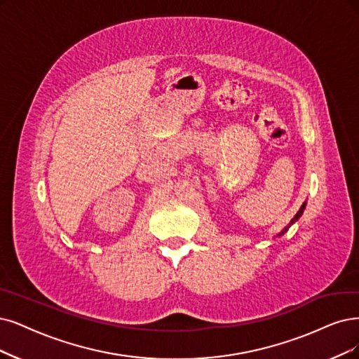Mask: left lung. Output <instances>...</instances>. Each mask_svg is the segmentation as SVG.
<instances>
[{"label": "left lung", "mask_w": 359, "mask_h": 359, "mask_svg": "<svg viewBox=\"0 0 359 359\" xmlns=\"http://www.w3.org/2000/svg\"><path fill=\"white\" fill-rule=\"evenodd\" d=\"M304 207H306V203H303V205L300 207V210L297 211V213H296V216H294L293 219H291V222H290V224H288V226H287V228H285V229H284V231H283V232H281L280 235H283L284 232H287V229H288V228L291 226V224H293V223H294V222H296V220H297V219H299V217H300V216L303 215V210H304Z\"/></svg>", "instance_id": "obj_1"}]
</instances>
